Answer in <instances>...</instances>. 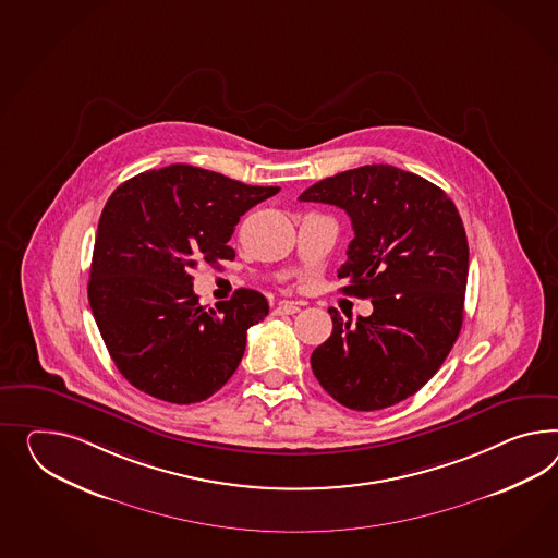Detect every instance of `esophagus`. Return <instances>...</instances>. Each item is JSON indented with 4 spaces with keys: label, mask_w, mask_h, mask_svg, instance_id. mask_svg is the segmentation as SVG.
I'll list each match as a JSON object with an SVG mask.
<instances>
[{
    "label": "esophagus",
    "mask_w": 558,
    "mask_h": 558,
    "mask_svg": "<svg viewBox=\"0 0 558 558\" xmlns=\"http://www.w3.org/2000/svg\"><path fill=\"white\" fill-rule=\"evenodd\" d=\"M300 312V303L295 301H281L277 307H275V315H293Z\"/></svg>",
    "instance_id": "34e87169"
}]
</instances>
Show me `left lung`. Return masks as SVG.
I'll return each instance as SVG.
<instances>
[{
    "label": "left lung",
    "mask_w": 558,
    "mask_h": 558,
    "mask_svg": "<svg viewBox=\"0 0 558 558\" xmlns=\"http://www.w3.org/2000/svg\"><path fill=\"white\" fill-rule=\"evenodd\" d=\"M301 202L342 208L354 241L338 277L342 293L372 300L374 312L343 322L312 354L315 378L354 411H378L413 397L441 368L463 324L468 236L441 187L395 166L372 163L307 187Z\"/></svg>",
    "instance_id": "1"
}]
</instances>
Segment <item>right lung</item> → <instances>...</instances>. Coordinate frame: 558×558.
I'll return each mask as SVG.
<instances>
[{
	"label": "right lung",
	"instance_id": "right-lung-1",
	"mask_svg": "<svg viewBox=\"0 0 558 558\" xmlns=\"http://www.w3.org/2000/svg\"><path fill=\"white\" fill-rule=\"evenodd\" d=\"M279 190L173 163L111 194L100 213L88 303L114 366L135 388L192 404L229 383L246 329L269 314V303L255 289H239L206 310L192 271L202 260H232L229 241L241 216Z\"/></svg>",
	"mask_w": 558,
	"mask_h": 558
}]
</instances>
